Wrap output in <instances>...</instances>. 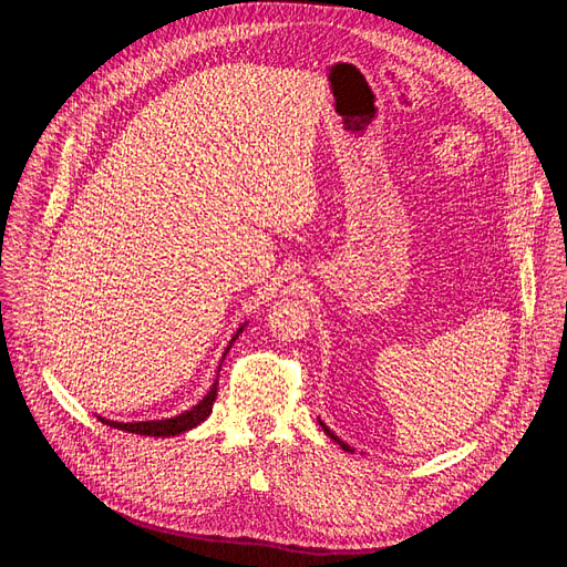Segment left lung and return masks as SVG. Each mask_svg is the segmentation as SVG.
Wrapping results in <instances>:
<instances>
[{"label":"left lung","mask_w":567,"mask_h":567,"mask_svg":"<svg viewBox=\"0 0 567 567\" xmlns=\"http://www.w3.org/2000/svg\"><path fill=\"white\" fill-rule=\"evenodd\" d=\"M319 425L323 427V433H326V435H329V437H331L333 442H338V444H340V447H342V450H346V452H352V447H350V444H346V442H342V440H340V437H338V435H336V433L331 431V427H329V425H326V423H323L321 419H319Z\"/></svg>","instance_id":"8db88e82"}]
</instances>
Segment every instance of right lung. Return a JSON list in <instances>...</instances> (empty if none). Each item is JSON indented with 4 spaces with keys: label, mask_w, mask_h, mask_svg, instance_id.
<instances>
[{
    "label": "right lung",
    "mask_w": 567,
    "mask_h": 567,
    "mask_svg": "<svg viewBox=\"0 0 567 567\" xmlns=\"http://www.w3.org/2000/svg\"><path fill=\"white\" fill-rule=\"evenodd\" d=\"M246 329V323H241V329H238L231 338V342L238 338V333H241ZM229 342V348H231ZM229 348L225 350V354L229 352ZM225 359V357H221ZM221 367V364H219ZM217 400V381L213 383L210 392L205 394V398L192 406L188 411H182L179 416H173V419H163V421H134V423H117V421H109V419H101L106 425L111 427H117V431H127V433H136V435H148V437H173V435H179V433H186L192 431V427H196L198 423H203L205 419L210 416L213 411V404Z\"/></svg>",
    "instance_id": "add662e5"
}]
</instances>
